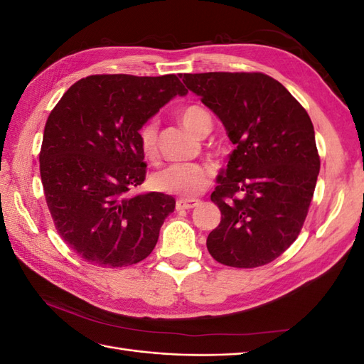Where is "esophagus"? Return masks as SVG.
Returning a JSON list of instances; mask_svg holds the SVG:
<instances>
[{"label":"esophagus","instance_id":"34e87169","mask_svg":"<svg viewBox=\"0 0 364 364\" xmlns=\"http://www.w3.org/2000/svg\"><path fill=\"white\" fill-rule=\"evenodd\" d=\"M200 203L199 199H179L176 202V209L178 211H183V209H193Z\"/></svg>","mask_w":364,"mask_h":364}]
</instances>
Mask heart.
Segmentation results:
<instances>
[{"label":"heart","instance_id":"heart-1","mask_svg":"<svg viewBox=\"0 0 364 364\" xmlns=\"http://www.w3.org/2000/svg\"><path fill=\"white\" fill-rule=\"evenodd\" d=\"M179 118L182 124L188 129L191 134L200 136L208 134L213 127V118L206 109L197 105L183 107ZM139 146L141 151L147 159L156 156L158 150V123L150 119L139 129ZM211 182V171L203 164L196 162H181L171 164L151 176L153 188L174 194L179 197H194L200 194Z\"/></svg>","mask_w":364,"mask_h":364}]
</instances>
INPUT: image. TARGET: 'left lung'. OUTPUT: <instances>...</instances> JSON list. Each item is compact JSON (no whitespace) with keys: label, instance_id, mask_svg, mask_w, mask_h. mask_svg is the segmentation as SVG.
Segmentation results:
<instances>
[{"label":"left lung","instance_id":"obj_1","mask_svg":"<svg viewBox=\"0 0 364 364\" xmlns=\"http://www.w3.org/2000/svg\"><path fill=\"white\" fill-rule=\"evenodd\" d=\"M179 77L222 121L235 146L211 194L222 222L206 247L225 266H264L291 246L313 199L321 159L311 119L278 80L262 73Z\"/></svg>","mask_w":364,"mask_h":364}]
</instances>
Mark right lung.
Instances as JSON below:
<instances>
[{"instance_id":"right-lung-1","label":"right lung","mask_w":364,"mask_h":364,"mask_svg":"<svg viewBox=\"0 0 364 364\" xmlns=\"http://www.w3.org/2000/svg\"><path fill=\"white\" fill-rule=\"evenodd\" d=\"M174 74L90 75L53 109L39 155L43 194L62 240L85 261L126 267L147 258L176 200L134 194L146 179L139 129L176 95Z\"/></svg>"}]
</instances>
